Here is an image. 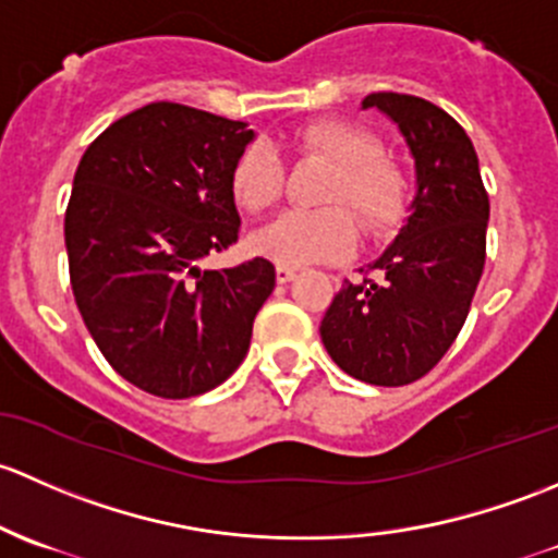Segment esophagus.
I'll return each mask as SVG.
<instances>
[{"label": "esophagus", "mask_w": 558, "mask_h": 558, "mask_svg": "<svg viewBox=\"0 0 558 558\" xmlns=\"http://www.w3.org/2000/svg\"><path fill=\"white\" fill-rule=\"evenodd\" d=\"M295 279V268L290 266H277V281L279 284H287V281Z\"/></svg>", "instance_id": "esophagus-1"}]
</instances>
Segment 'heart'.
<instances>
[{
	"instance_id": "obj_1",
	"label": "heart",
	"mask_w": 558,
	"mask_h": 558,
	"mask_svg": "<svg viewBox=\"0 0 558 558\" xmlns=\"http://www.w3.org/2000/svg\"><path fill=\"white\" fill-rule=\"evenodd\" d=\"M295 153L303 160L332 166L322 185L325 209H292L252 236V246L279 266L341 260L357 246L360 217L365 233L384 236L405 215L408 174L384 153L371 129L347 120H317L295 134ZM287 171L268 142H252L231 166V193L250 215L268 211L284 193Z\"/></svg>"
}]
</instances>
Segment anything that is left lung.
Listing matches in <instances>:
<instances>
[{
  "mask_svg": "<svg viewBox=\"0 0 558 558\" xmlns=\"http://www.w3.org/2000/svg\"><path fill=\"white\" fill-rule=\"evenodd\" d=\"M363 107L400 125L416 158L418 193L400 236L360 284L343 281L319 332L343 373L405 387L444 360L468 319L486 263L489 193L473 142L446 109L392 90L365 96Z\"/></svg>",
  "mask_w": 558,
  "mask_h": 558,
  "instance_id": "1",
  "label": "left lung"
}]
</instances>
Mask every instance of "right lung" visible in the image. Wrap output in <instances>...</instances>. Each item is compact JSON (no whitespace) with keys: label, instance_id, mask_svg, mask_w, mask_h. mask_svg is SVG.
Masks as SVG:
<instances>
[{"label":"right lung","instance_id":"add662e5","mask_svg":"<svg viewBox=\"0 0 558 558\" xmlns=\"http://www.w3.org/2000/svg\"><path fill=\"white\" fill-rule=\"evenodd\" d=\"M252 136L241 120L153 101L101 131L74 171L64 217L74 303L112 371L155 398L220 387L277 284L266 257L198 268L239 241L231 166Z\"/></svg>","mask_w":558,"mask_h":558}]
</instances>
